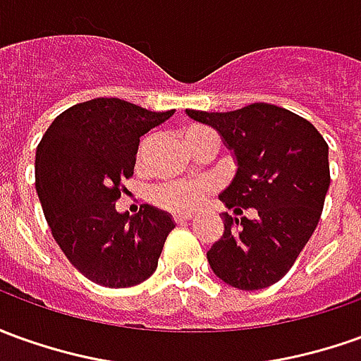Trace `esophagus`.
<instances>
[{"label":"esophagus","mask_w":361,"mask_h":361,"mask_svg":"<svg viewBox=\"0 0 361 361\" xmlns=\"http://www.w3.org/2000/svg\"><path fill=\"white\" fill-rule=\"evenodd\" d=\"M175 222H176V224H186V222H190V216H186V214H176V216H175Z\"/></svg>","instance_id":"obj_1"}]
</instances>
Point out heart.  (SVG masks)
Wrapping results in <instances>:
<instances>
[{"instance_id": "obj_1", "label": "heart", "mask_w": 361, "mask_h": 361, "mask_svg": "<svg viewBox=\"0 0 361 361\" xmlns=\"http://www.w3.org/2000/svg\"><path fill=\"white\" fill-rule=\"evenodd\" d=\"M206 131V128H190L185 131V139ZM143 149H139L137 157H141ZM212 192V185L206 180H195V183H165V185L155 186L151 190V200L159 208L176 214H190L195 212L198 206L204 202V198Z\"/></svg>"}]
</instances>
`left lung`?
<instances>
[{
  "mask_svg": "<svg viewBox=\"0 0 361 361\" xmlns=\"http://www.w3.org/2000/svg\"><path fill=\"white\" fill-rule=\"evenodd\" d=\"M186 114L220 131L238 159V173L220 198L235 214L255 208L257 218L222 214L224 235L208 263L228 285L257 290L281 281L317 230L330 186L328 145L318 129L273 104L233 111Z\"/></svg>",
  "mask_w": 361,
  "mask_h": 361,
  "instance_id": "1",
  "label": "left lung"
}]
</instances>
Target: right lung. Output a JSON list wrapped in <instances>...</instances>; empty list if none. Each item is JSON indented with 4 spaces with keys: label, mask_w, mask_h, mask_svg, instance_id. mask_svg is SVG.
<instances>
[{
    "label": "right lung",
    "mask_w": 361,
    "mask_h": 361,
    "mask_svg": "<svg viewBox=\"0 0 361 361\" xmlns=\"http://www.w3.org/2000/svg\"><path fill=\"white\" fill-rule=\"evenodd\" d=\"M173 114L96 98L62 111L37 147L35 186L52 238L96 285L135 287L157 269L173 218L149 204L119 214L116 202L133 176L139 137Z\"/></svg>",
    "instance_id": "obj_1"
}]
</instances>
